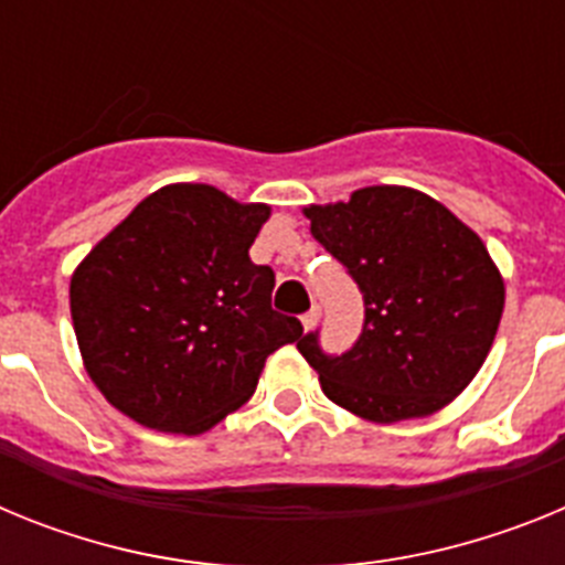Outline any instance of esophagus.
Masks as SVG:
<instances>
[{
    "instance_id": "esophagus-1",
    "label": "esophagus",
    "mask_w": 565,
    "mask_h": 565,
    "mask_svg": "<svg viewBox=\"0 0 565 565\" xmlns=\"http://www.w3.org/2000/svg\"><path fill=\"white\" fill-rule=\"evenodd\" d=\"M302 328H306V331H311L313 326H317V319H319V308H311V311H306L302 313Z\"/></svg>"
}]
</instances>
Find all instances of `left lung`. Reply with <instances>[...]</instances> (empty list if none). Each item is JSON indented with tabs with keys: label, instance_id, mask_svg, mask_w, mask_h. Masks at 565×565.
<instances>
[{
	"label": "left lung",
	"instance_id": "left-lung-1",
	"mask_svg": "<svg viewBox=\"0 0 565 565\" xmlns=\"http://www.w3.org/2000/svg\"><path fill=\"white\" fill-rule=\"evenodd\" d=\"M319 246L359 286L364 322L344 353L297 339L322 391L371 422L430 416L472 382L503 313V279L450 209L402 186L306 209Z\"/></svg>",
	"mask_w": 565,
	"mask_h": 565
}]
</instances>
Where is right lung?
I'll use <instances>...</instances> for the list:
<instances>
[{
  "mask_svg": "<svg viewBox=\"0 0 565 565\" xmlns=\"http://www.w3.org/2000/svg\"><path fill=\"white\" fill-rule=\"evenodd\" d=\"M271 209L203 183L152 192L87 254L70 313L89 379L143 427L198 433L252 398L277 348L302 337L248 257Z\"/></svg>",
  "mask_w": 565,
  "mask_h": 565,
  "instance_id": "obj_1",
  "label": "right lung"
}]
</instances>
